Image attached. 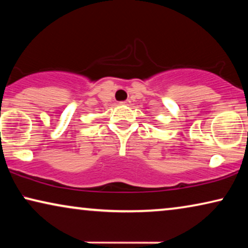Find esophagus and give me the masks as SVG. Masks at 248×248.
<instances>
[{
  "mask_svg": "<svg viewBox=\"0 0 248 248\" xmlns=\"http://www.w3.org/2000/svg\"><path fill=\"white\" fill-rule=\"evenodd\" d=\"M120 104H121V105H128V104H130V100H124V101H121Z\"/></svg>",
  "mask_w": 248,
  "mask_h": 248,
  "instance_id": "34e87169",
  "label": "esophagus"
}]
</instances>
